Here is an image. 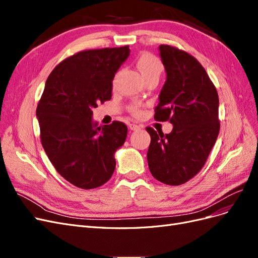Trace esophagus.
Listing matches in <instances>:
<instances>
[{
    "mask_svg": "<svg viewBox=\"0 0 258 258\" xmlns=\"http://www.w3.org/2000/svg\"><path fill=\"white\" fill-rule=\"evenodd\" d=\"M129 129L132 131H136V130L140 129V126H138V124H136V123H129Z\"/></svg>",
    "mask_w": 258,
    "mask_h": 258,
    "instance_id": "esophagus-1",
    "label": "esophagus"
}]
</instances>
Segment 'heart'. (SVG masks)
<instances>
[{"instance_id":"b5f03b06","label":"heart","mask_w":258,"mask_h":258,"mask_svg":"<svg viewBox=\"0 0 258 258\" xmlns=\"http://www.w3.org/2000/svg\"><path fill=\"white\" fill-rule=\"evenodd\" d=\"M137 67L139 71L141 72L144 80L155 75L159 76L162 72V64L160 60L154 56V54L148 52H143L140 54L137 59ZM134 111L136 113L139 112L137 107H134Z\"/></svg>"}]
</instances>
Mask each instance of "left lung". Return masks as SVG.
Returning <instances> with one entry per match:
<instances>
[{"label":"left lung","mask_w":258,"mask_h":258,"mask_svg":"<svg viewBox=\"0 0 258 258\" xmlns=\"http://www.w3.org/2000/svg\"><path fill=\"white\" fill-rule=\"evenodd\" d=\"M167 79L159 93L155 119L170 120L168 135L147 127L152 175L167 185H181L206 163L220 132L218 95L197 59L169 45L159 46Z\"/></svg>","instance_id":"8db88e82"}]
</instances>
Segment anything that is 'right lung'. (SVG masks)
<instances>
[{"label": "right lung", "instance_id": "obj_1", "mask_svg": "<svg viewBox=\"0 0 258 258\" xmlns=\"http://www.w3.org/2000/svg\"><path fill=\"white\" fill-rule=\"evenodd\" d=\"M130 54L129 46L77 52L52 70L36 108L41 141L52 166L83 189L105 184L128 128L120 121L98 126L92 110L112 98V82Z\"/></svg>", "mask_w": 258, "mask_h": 258}]
</instances>
